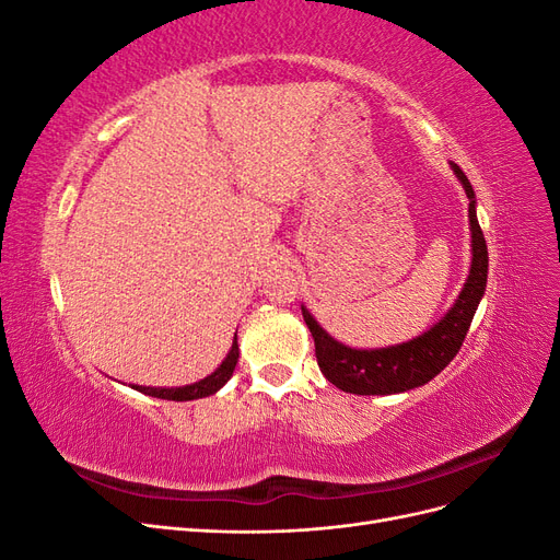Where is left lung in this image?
<instances>
[{
    "mask_svg": "<svg viewBox=\"0 0 560 560\" xmlns=\"http://www.w3.org/2000/svg\"><path fill=\"white\" fill-rule=\"evenodd\" d=\"M451 171L463 184L469 198V231H471V264L469 276L446 315L420 336L385 348H350L317 325L306 306H301L303 319L313 334L319 371L329 383L350 395H397L430 383L451 364L460 350L474 313L486 294L488 280V247L477 219V196L460 165L451 161Z\"/></svg>",
    "mask_w": 560,
    "mask_h": 560,
    "instance_id": "8db88e82",
    "label": "left lung"
}]
</instances>
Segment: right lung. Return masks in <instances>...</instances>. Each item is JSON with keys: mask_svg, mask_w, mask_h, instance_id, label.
Wrapping results in <instances>:
<instances>
[{"mask_svg": "<svg viewBox=\"0 0 560 560\" xmlns=\"http://www.w3.org/2000/svg\"><path fill=\"white\" fill-rule=\"evenodd\" d=\"M238 354H241L238 336H233V346L224 358V362L219 364L210 376L200 378L198 383L179 385V387H147V385H130V387L138 389V393H142V395L159 397V399H171V401H191V399L210 397V395L219 393V389H222L229 383V378L233 376L235 364H238Z\"/></svg>", "mask_w": 560, "mask_h": 560, "instance_id": "obj_1", "label": "right lung"}]
</instances>
